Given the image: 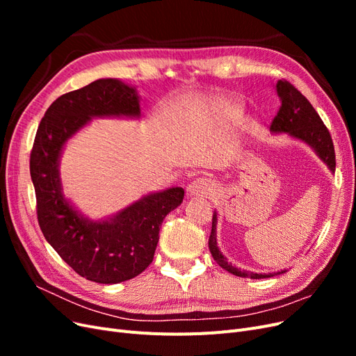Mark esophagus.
Listing matches in <instances>:
<instances>
[{
    "mask_svg": "<svg viewBox=\"0 0 356 356\" xmlns=\"http://www.w3.org/2000/svg\"><path fill=\"white\" fill-rule=\"evenodd\" d=\"M209 191H211V186L204 178H197L195 181H191L187 186V196H190V197L208 196Z\"/></svg>",
    "mask_w": 356,
    "mask_h": 356,
    "instance_id": "esophagus-1",
    "label": "esophagus"
}]
</instances>
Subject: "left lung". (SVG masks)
<instances>
[{
	"instance_id": "obj_1",
	"label": "left lung",
	"mask_w": 356,
	"mask_h": 356,
	"mask_svg": "<svg viewBox=\"0 0 356 356\" xmlns=\"http://www.w3.org/2000/svg\"><path fill=\"white\" fill-rule=\"evenodd\" d=\"M276 92L281 98V108H279L276 117L270 124L272 134H288L291 138L307 144L316 156L324 161L331 172L336 170V153H334L332 139L325 127L324 122L321 120L319 114L315 111L312 104L301 95L293 84L279 80L276 83ZM209 251L224 270L241 277L263 279L272 277L276 275H282L286 270L275 273H254L250 270H239L232 266L217 246V212L212 215V230L209 236Z\"/></svg>"
}]
</instances>
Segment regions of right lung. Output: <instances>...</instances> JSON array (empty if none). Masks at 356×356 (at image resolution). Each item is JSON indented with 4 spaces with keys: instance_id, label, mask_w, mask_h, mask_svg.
<instances>
[{
    "instance_id": "right-lung-1",
    "label": "right lung",
    "mask_w": 356,
    "mask_h": 356,
    "mask_svg": "<svg viewBox=\"0 0 356 356\" xmlns=\"http://www.w3.org/2000/svg\"><path fill=\"white\" fill-rule=\"evenodd\" d=\"M95 117L139 118L136 89L117 79H101L59 96L41 118L29 170L40 229L53 250L89 281L118 284L152 264L160 225L182 203L184 190L149 193L105 220L84 217L63 196L59 161L68 139Z\"/></svg>"
}]
</instances>
